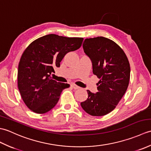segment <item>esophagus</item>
<instances>
[{
	"label": "esophagus",
	"mask_w": 151,
	"mask_h": 151,
	"mask_svg": "<svg viewBox=\"0 0 151 151\" xmlns=\"http://www.w3.org/2000/svg\"><path fill=\"white\" fill-rule=\"evenodd\" d=\"M71 87H72L73 89H78L80 88L79 86H78L77 85H76V84H71Z\"/></svg>",
	"instance_id": "1"
}]
</instances>
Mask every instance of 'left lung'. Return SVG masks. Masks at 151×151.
Wrapping results in <instances>:
<instances>
[{
  "label": "left lung",
  "instance_id": "1",
  "mask_svg": "<svg viewBox=\"0 0 151 151\" xmlns=\"http://www.w3.org/2000/svg\"><path fill=\"white\" fill-rule=\"evenodd\" d=\"M83 49L91 61L93 73L100 81L97 84L98 92L87 90L88 97L81 106L92 116H103L114 110L126 92L130 63L123 49L106 37L86 39Z\"/></svg>",
  "mask_w": 151,
  "mask_h": 151
}]
</instances>
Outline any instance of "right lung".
<instances>
[{"label": "right lung", "instance_id": "right-lung-1", "mask_svg": "<svg viewBox=\"0 0 151 151\" xmlns=\"http://www.w3.org/2000/svg\"><path fill=\"white\" fill-rule=\"evenodd\" d=\"M82 37L49 34L32 42L22 53L18 67L17 84L27 106L37 114H45L55 106L63 89L70 85L51 77L67 53L81 47Z\"/></svg>", "mask_w": 151, "mask_h": 151}]
</instances>
